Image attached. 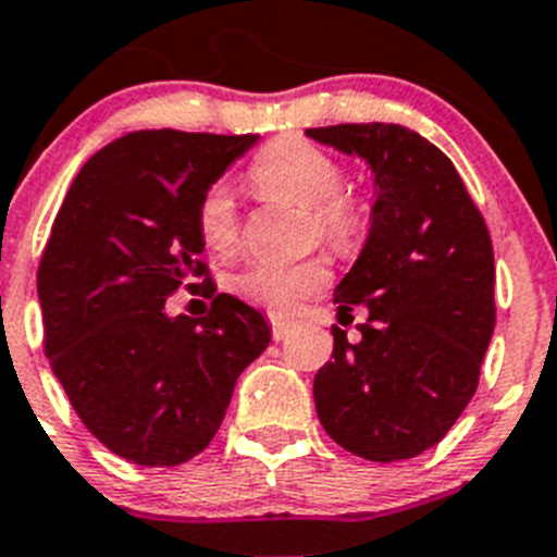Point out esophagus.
I'll return each mask as SVG.
<instances>
[{
  "mask_svg": "<svg viewBox=\"0 0 557 557\" xmlns=\"http://www.w3.org/2000/svg\"><path fill=\"white\" fill-rule=\"evenodd\" d=\"M269 324H272L274 341L285 338V335H288L290 330H294V322H288V319H280V315H272V319H269Z\"/></svg>",
  "mask_w": 557,
  "mask_h": 557,
  "instance_id": "1",
  "label": "esophagus"
}]
</instances>
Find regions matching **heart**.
<instances>
[{
	"label": "heart",
	"mask_w": 557,
	"mask_h": 557,
	"mask_svg": "<svg viewBox=\"0 0 557 557\" xmlns=\"http://www.w3.org/2000/svg\"><path fill=\"white\" fill-rule=\"evenodd\" d=\"M344 166L319 144L283 135L269 144L249 166L252 191L267 202L297 205L308 210L310 230L335 249H349L366 230V208L355 194L344 191ZM197 230L216 252L230 255L242 244V216L224 185H210L197 205ZM330 280L322 260L274 263L255 260L230 277V288L247 302L272 313H290L305 297Z\"/></svg>",
	"instance_id": "obj_1"
}]
</instances>
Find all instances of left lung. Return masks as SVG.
<instances>
[{"mask_svg":"<svg viewBox=\"0 0 557 557\" xmlns=\"http://www.w3.org/2000/svg\"><path fill=\"white\" fill-rule=\"evenodd\" d=\"M310 138L358 154L374 172L372 230L335 288L341 313L369 308L349 344L313 380L319 422L335 444L377 463L422 455L474 397L488 349L494 249L453 160L399 124H333Z\"/></svg>","mask_w":557,"mask_h":557,"instance_id":"8db88e82","label":"left lung"}]
</instances>
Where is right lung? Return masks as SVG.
Returning a JSON list of instances; mask_svg holds the SVG:
<instances>
[{
    "instance_id": "right-lung-1",
    "label": "right lung",
    "mask_w": 557,
    "mask_h": 557,
    "mask_svg": "<svg viewBox=\"0 0 557 557\" xmlns=\"http://www.w3.org/2000/svg\"><path fill=\"white\" fill-rule=\"evenodd\" d=\"M258 135L141 129L88 158L38 263L44 347L88 433L138 466L208 447L238 374L272 341L267 319L216 294L197 205ZM180 284L211 299L165 315Z\"/></svg>"
}]
</instances>
